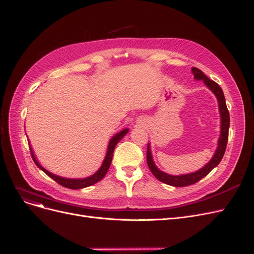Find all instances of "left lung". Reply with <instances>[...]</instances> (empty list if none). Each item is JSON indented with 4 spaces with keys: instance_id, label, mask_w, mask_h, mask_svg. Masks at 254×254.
Wrapping results in <instances>:
<instances>
[{
    "instance_id": "left-lung-1",
    "label": "left lung",
    "mask_w": 254,
    "mask_h": 254,
    "mask_svg": "<svg viewBox=\"0 0 254 254\" xmlns=\"http://www.w3.org/2000/svg\"><path fill=\"white\" fill-rule=\"evenodd\" d=\"M191 73L193 74V77L195 80H203L205 86L207 87L218 99L219 103V111L221 115V134L218 140V147L215 149V152L210 159V161L205 164L199 171L190 173V174H185V175H179V176H174V175H168L162 171L159 170L156 166L154 160H153V155L151 151V144L147 143V152H146V161L147 165L151 170L152 174L157 178L159 181H161L165 184L176 186V187H183V186H189L191 184H194L198 181H200L202 178L207 176L215 166H218L221 162L222 158L226 151V145L228 141V130L230 126V117H229V112L226 106V100H225V96L223 90L217 82L209 79L206 75L198 68H191Z\"/></svg>"
}]
</instances>
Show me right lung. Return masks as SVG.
Segmentation results:
<instances>
[{
  "mask_svg": "<svg viewBox=\"0 0 254 254\" xmlns=\"http://www.w3.org/2000/svg\"><path fill=\"white\" fill-rule=\"evenodd\" d=\"M128 132V128H125L120 130L119 133H117L115 136H113L110 140L109 142V145H108V149H107V154H106V157L105 159H103V162L101 164V166L99 167V170L90 177L88 178H82V179H70V178H64V177H60L58 175H54L52 173H50L49 171H47L46 168H44L40 163L39 161L36 160V158L34 156V153L32 151V148L30 146V152H31V156H32V159L34 163L36 164V166L41 168V170L46 174L48 175L50 178H52V179L54 181L58 182L59 184H61L62 186L64 187H67V189H70V190H79V189H84V187H88V186H91L93 184L97 183L98 181H100L103 177L106 176V174L108 173L109 168H110V165H111V162H112V158H113V153H114V149L117 145V143L120 141V140L124 138Z\"/></svg>",
  "mask_w": 254,
  "mask_h": 254,
  "instance_id": "add662e5",
  "label": "right lung"
}]
</instances>
